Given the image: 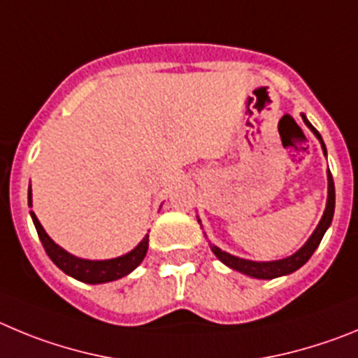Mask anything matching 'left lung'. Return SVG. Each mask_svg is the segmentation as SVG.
Instances as JSON below:
<instances>
[{"mask_svg":"<svg viewBox=\"0 0 358 358\" xmlns=\"http://www.w3.org/2000/svg\"><path fill=\"white\" fill-rule=\"evenodd\" d=\"M301 117H303L305 124H307V127L314 131L315 137L321 141L323 153L327 155V148H324V143H323V139H321L320 131L315 130V128L308 123L305 115H301ZM334 208H336V187H334V178H331V173L328 171V201H327V208H324V214H323V217H321L317 228H315V231L310 235V239L305 243V246L301 248V250L296 251L294 255L287 257V259L275 260V262H253V260H244V259H239V257L230 255V253H227V251L219 250V248L214 246V244H210V243L208 244H210V250L214 251V255L217 257L221 262L227 264L228 267H231V269H235V271H241L248 276H253V278L271 280V278H276V276L289 275V273L296 271V269H299V267L303 266V264L310 259L312 253L317 250L321 239H323L324 231L328 230V227H330V223H331V217H334ZM205 237H207V235H205Z\"/></svg>","mask_w":358,"mask_h":358,"instance_id":"1","label":"left lung"}]
</instances>
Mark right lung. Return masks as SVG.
<instances>
[{
    "mask_svg": "<svg viewBox=\"0 0 358 358\" xmlns=\"http://www.w3.org/2000/svg\"><path fill=\"white\" fill-rule=\"evenodd\" d=\"M28 205L31 207V189L28 192ZM31 219H34V224L37 228L38 239L43 243L44 250H46L48 257L53 260V264L59 269H62L66 275L73 276V278L80 280V282L85 283H105L112 282V280L123 278L128 273H131L135 267L143 262V259L146 257L148 251V235L139 243V246L131 250L130 253L123 257H117V259L110 260H83L78 257H73L71 253L64 251L59 244H55L50 239V235L44 231L43 224L38 223V219L35 217L34 212H30Z\"/></svg>",
    "mask_w": 358,
    "mask_h": 358,
    "instance_id": "obj_1",
    "label": "right lung"
}]
</instances>
